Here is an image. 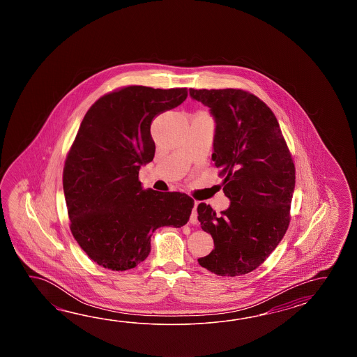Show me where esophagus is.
<instances>
[{
    "mask_svg": "<svg viewBox=\"0 0 357 357\" xmlns=\"http://www.w3.org/2000/svg\"><path fill=\"white\" fill-rule=\"evenodd\" d=\"M197 203L195 202V205H194V209H192V212H191V215H190L189 222L191 225H197Z\"/></svg>",
    "mask_w": 357,
    "mask_h": 357,
    "instance_id": "34e87169",
    "label": "esophagus"
}]
</instances>
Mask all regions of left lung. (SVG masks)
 <instances>
[{
  "mask_svg": "<svg viewBox=\"0 0 357 357\" xmlns=\"http://www.w3.org/2000/svg\"><path fill=\"white\" fill-rule=\"evenodd\" d=\"M215 119L214 167L223 177L227 211L197 205V220L214 240L209 255L197 259L223 277L250 273L281 243L291 220L295 165L272 109L243 89H190Z\"/></svg>",
  "mask_w": 357,
  "mask_h": 357,
  "instance_id": "obj_1",
  "label": "left lung"
}]
</instances>
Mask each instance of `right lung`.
<instances>
[{
  "mask_svg": "<svg viewBox=\"0 0 357 357\" xmlns=\"http://www.w3.org/2000/svg\"><path fill=\"white\" fill-rule=\"evenodd\" d=\"M188 88L122 86L84 116L62 174L70 229L98 266L128 271L151 252L158 227L186 225L194 200L180 191L142 189L140 167L152 162L153 119L181 105Z\"/></svg>",
  "mask_w": 357,
  "mask_h": 357,
  "instance_id": "right-lung-1",
  "label": "right lung"
}]
</instances>
